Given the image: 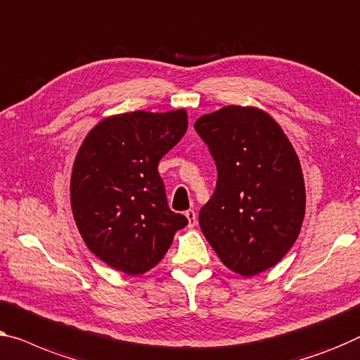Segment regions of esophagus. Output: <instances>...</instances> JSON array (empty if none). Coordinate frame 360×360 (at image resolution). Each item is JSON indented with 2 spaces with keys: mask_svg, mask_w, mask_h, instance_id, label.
<instances>
[{
  "mask_svg": "<svg viewBox=\"0 0 360 360\" xmlns=\"http://www.w3.org/2000/svg\"><path fill=\"white\" fill-rule=\"evenodd\" d=\"M186 218L187 221H189V228H194L197 224V214L194 210H187L186 212Z\"/></svg>",
  "mask_w": 360,
  "mask_h": 360,
  "instance_id": "34e87169",
  "label": "esophagus"
}]
</instances>
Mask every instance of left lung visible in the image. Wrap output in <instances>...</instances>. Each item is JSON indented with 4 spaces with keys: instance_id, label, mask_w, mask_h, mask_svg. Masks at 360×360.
I'll use <instances>...</instances> for the list:
<instances>
[{
    "instance_id": "1",
    "label": "left lung",
    "mask_w": 360,
    "mask_h": 360,
    "mask_svg": "<svg viewBox=\"0 0 360 360\" xmlns=\"http://www.w3.org/2000/svg\"><path fill=\"white\" fill-rule=\"evenodd\" d=\"M194 127L218 169L213 195L198 213L202 233L229 270L259 275L288 254L302 226L305 186L296 150L254 106H224Z\"/></svg>"
}]
</instances>
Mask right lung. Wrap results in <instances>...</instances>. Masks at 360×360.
Segmentation results:
<instances>
[{
  "label": "right lung",
  "instance_id": "obj_1",
  "mask_svg": "<svg viewBox=\"0 0 360 360\" xmlns=\"http://www.w3.org/2000/svg\"><path fill=\"white\" fill-rule=\"evenodd\" d=\"M187 131L184 108L105 117L84 139L71 174V207L87 248L126 275L168 252L184 214L169 210L158 163Z\"/></svg>",
  "mask_w": 360,
  "mask_h": 360
}]
</instances>
